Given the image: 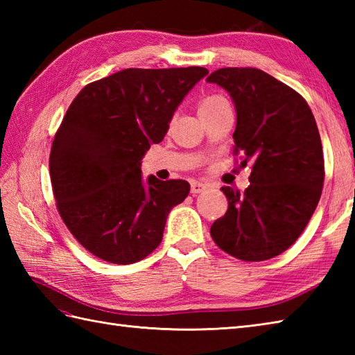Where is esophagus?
I'll return each mask as SVG.
<instances>
[{
    "label": "esophagus",
    "mask_w": 355,
    "mask_h": 355,
    "mask_svg": "<svg viewBox=\"0 0 355 355\" xmlns=\"http://www.w3.org/2000/svg\"><path fill=\"white\" fill-rule=\"evenodd\" d=\"M209 187V184L207 183H202V182H193L192 184H191V192L195 195V193H201V192H205L206 189Z\"/></svg>",
    "instance_id": "obj_1"
}]
</instances>
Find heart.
<instances>
[{
    "label": "heart",
    "mask_w": 355,
    "mask_h": 355,
    "mask_svg": "<svg viewBox=\"0 0 355 355\" xmlns=\"http://www.w3.org/2000/svg\"><path fill=\"white\" fill-rule=\"evenodd\" d=\"M227 101L224 99V97L221 96H207L205 97V99H201L200 103H198V114H201V112H206L209 110H212L215 107H218V105L221 103H225Z\"/></svg>",
    "instance_id": "1"
}]
</instances>
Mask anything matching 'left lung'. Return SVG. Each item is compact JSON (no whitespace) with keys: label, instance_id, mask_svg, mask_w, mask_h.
Masks as SVG:
<instances>
[{"label":"left lung","instance_id":"1","mask_svg":"<svg viewBox=\"0 0 355 355\" xmlns=\"http://www.w3.org/2000/svg\"><path fill=\"white\" fill-rule=\"evenodd\" d=\"M236 110L233 154L252 163L244 192L221 187L227 212L212 224L215 244L241 261H266L296 243L322 195L325 166L318 125L299 93L258 69L227 67L206 79Z\"/></svg>","mask_w":355,"mask_h":355}]
</instances>
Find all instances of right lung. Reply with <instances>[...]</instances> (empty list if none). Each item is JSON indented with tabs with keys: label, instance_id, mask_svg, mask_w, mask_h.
<instances>
[{
	"label": "right lung",
	"instance_id": "add662e5",
	"mask_svg": "<svg viewBox=\"0 0 355 355\" xmlns=\"http://www.w3.org/2000/svg\"><path fill=\"white\" fill-rule=\"evenodd\" d=\"M209 71L126 69L85 85L51 143L58 212L89 253L128 266L160 245L168 215L189 193L184 180L141 178V158L160 143L184 96Z\"/></svg>",
	"mask_w": 355,
	"mask_h": 355
}]
</instances>
